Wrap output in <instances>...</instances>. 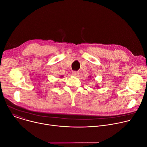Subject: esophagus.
I'll use <instances>...</instances> for the list:
<instances>
[{"label": "esophagus", "mask_w": 147, "mask_h": 147, "mask_svg": "<svg viewBox=\"0 0 147 147\" xmlns=\"http://www.w3.org/2000/svg\"><path fill=\"white\" fill-rule=\"evenodd\" d=\"M72 74L74 76H76V77H78V76H79V74H80V73H79V72H78V71H73V73H72Z\"/></svg>", "instance_id": "obj_1"}]
</instances>
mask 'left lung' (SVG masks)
<instances>
[{
  "label": "left lung",
  "instance_id": "1",
  "mask_svg": "<svg viewBox=\"0 0 147 147\" xmlns=\"http://www.w3.org/2000/svg\"><path fill=\"white\" fill-rule=\"evenodd\" d=\"M90 77H91V76H90ZM96 87H98V86H96Z\"/></svg>",
  "mask_w": 147,
  "mask_h": 147
}]
</instances>
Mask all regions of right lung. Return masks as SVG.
I'll return each mask as SVG.
<instances>
[{"mask_svg":"<svg viewBox=\"0 0 147 147\" xmlns=\"http://www.w3.org/2000/svg\"><path fill=\"white\" fill-rule=\"evenodd\" d=\"M63 77V76H61L60 77Z\"/></svg>","mask_w":147,"mask_h":147,"instance_id":"right-lung-1","label":"right lung"}]
</instances>
